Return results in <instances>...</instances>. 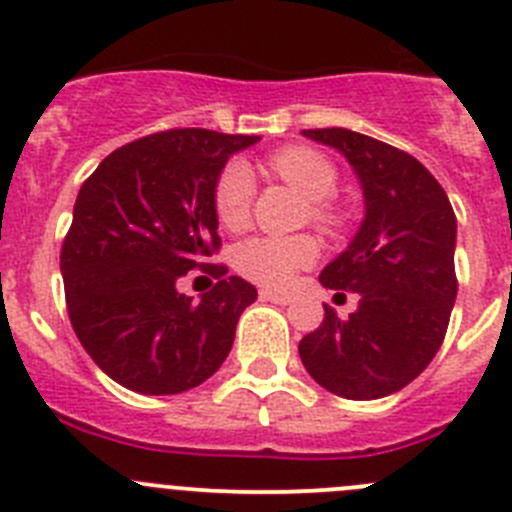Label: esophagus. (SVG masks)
<instances>
[{
    "label": "esophagus",
    "instance_id": "obj_1",
    "mask_svg": "<svg viewBox=\"0 0 512 512\" xmlns=\"http://www.w3.org/2000/svg\"><path fill=\"white\" fill-rule=\"evenodd\" d=\"M260 298L262 301L278 303V306H288V303L293 301V296H290V293H280V290H270V288H262Z\"/></svg>",
    "mask_w": 512,
    "mask_h": 512
}]
</instances>
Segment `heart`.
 I'll use <instances>...</instances> for the list:
<instances>
[{"instance_id":"heart-1","label":"heart","mask_w":512,"mask_h":512,"mask_svg":"<svg viewBox=\"0 0 512 512\" xmlns=\"http://www.w3.org/2000/svg\"><path fill=\"white\" fill-rule=\"evenodd\" d=\"M270 168L285 183L296 188L303 199L311 201L316 222H334V214L324 201H329L336 193L339 176L326 155L316 153L311 147H285L270 158ZM252 196H255V178L245 163L234 160L216 181V219L232 232L242 229L250 216ZM316 257H319V245L306 234H296V237L265 234V237L245 239L234 252V265L245 278L260 285H270V288H280V285H288L298 270L313 265Z\"/></svg>"}]
</instances>
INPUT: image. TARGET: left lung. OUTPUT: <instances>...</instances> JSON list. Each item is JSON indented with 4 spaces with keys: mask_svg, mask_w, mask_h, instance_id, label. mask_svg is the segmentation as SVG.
<instances>
[{
    "mask_svg": "<svg viewBox=\"0 0 512 512\" xmlns=\"http://www.w3.org/2000/svg\"><path fill=\"white\" fill-rule=\"evenodd\" d=\"M303 135L347 158L365 219L319 275L324 288L357 293V311L339 319L324 306V321L303 336L298 354L329 393L385 398L416 380L444 342L457 301V216L439 181L398 147L344 127Z\"/></svg>",
    "mask_w": 512,
    "mask_h": 512,
    "instance_id": "obj_1",
    "label": "left lung"
}]
</instances>
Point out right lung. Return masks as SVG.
Instances as JSON below:
<instances>
[{
    "mask_svg": "<svg viewBox=\"0 0 512 512\" xmlns=\"http://www.w3.org/2000/svg\"><path fill=\"white\" fill-rule=\"evenodd\" d=\"M255 135L168 130L119 147L86 178L61 250L68 316L78 342L114 382L176 395L227 359L257 290L227 278L193 301L178 280L219 250L214 188Z\"/></svg>",
    "mask_w": 512,
    "mask_h": 512,
    "instance_id": "add662e5",
    "label": "right lung"
}]
</instances>
